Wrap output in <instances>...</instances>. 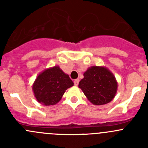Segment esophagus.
I'll use <instances>...</instances> for the list:
<instances>
[{
    "label": "esophagus",
    "instance_id": "esophagus-1",
    "mask_svg": "<svg viewBox=\"0 0 148 148\" xmlns=\"http://www.w3.org/2000/svg\"><path fill=\"white\" fill-rule=\"evenodd\" d=\"M79 79H77L74 80V85H75V86H77V85L79 84Z\"/></svg>",
    "mask_w": 148,
    "mask_h": 148
}]
</instances>
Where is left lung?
I'll return each instance as SVG.
<instances>
[{"label": "left lung", "mask_w": 148, "mask_h": 148, "mask_svg": "<svg viewBox=\"0 0 148 148\" xmlns=\"http://www.w3.org/2000/svg\"><path fill=\"white\" fill-rule=\"evenodd\" d=\"M117 86L114 74L106 67L98 66L89 67L79 83V88L95 105H102L111 102L117 93Z\"/></svg>", "instance_id": "8db88e82"}]
</instances>
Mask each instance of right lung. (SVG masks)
Returning <instances> with one entry per match:
<instances>
[{
	"mask_svg": "<svg viewBox=\"0 0 148 148\" xmlns=\"http://www.w3.org/2000/svg\"><path fill=\"white\" fill-rule=\"evenodd\" d=\"M74 86L68 74L59 66L44 70L37 76L32 89L36 100L45 106L57 104L68 88Z\"/></svg>",
	"mask_w": 148,
	"mask_h": 148,
	"instance_id": "right-lung-1",
	"label": "right lung"
}]
</instances>
